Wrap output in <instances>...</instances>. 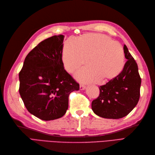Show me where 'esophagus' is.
I'll return each instance as SVG.
<instances>
[{"label":"esophagus","mask_w":155,"mask_h":155,"mask_svg":"<svg viewBox=\"0 0 155 155\" xmlns=\"http://www.w3.org/2000/svg\"><path fill=\"white\" fill-rule=\"evenodd\" d=\"M85 88H86V86L85 85L82 84H80V90H84Z\"/></svg>","instance_id":"esophagus-1"}]
</instances>
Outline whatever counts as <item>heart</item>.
Returning a JSON list of instances; mask_svg holds the SVG:
<instances>
[{
	"label": "heart",
	"instance_id": "heart-1",
	"mask_svg": "<svg viewBox=\"0 0 155 155\" xmlns=\"http://www.w3.org/2000/svg\"><path fill=\"white\" fill-rule=\"evenodd\" d=\"M62 59L65 69L74 73L84 65L90 67L79 71L77 77L82 82L111 81L124 68L125 56L120 44L104 35L87 33L77 41L70 38L64 42Z\"/></svg>",
	"mask_w": 155,
	"mask_h": 155
}]
</instances>
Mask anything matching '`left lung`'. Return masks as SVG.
Returning a JSON list of instances; mask_svg holds the SVG:
<instances>
[{
  "instance_id": "1",
  "label": "left lung",
  "mask_w": 155,
  "mask_h": 155,
  "mask_svg": "<svg viewBox=\"0 0 155 155\" xmlns=\"http://www.w3.org/2000/svg\"><path fill=\"white\" fill-rule=\"evenodd\" d=\"M127 59L117 77L99 86L100 95L92 102V109L97 116L118 119L124 117L136 106L140 97L141 79L137 63L124 46Z\"/></svg>"
}]
</instances>
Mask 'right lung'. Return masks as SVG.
I'll return each instance as SVG.
<instances>
[{
    "instance_id": "1",
    "label": "right lung",
    "mask_w": 155,
    "mask_h": 155,
    "mask_svg": "<svg viewBox=\"0 0 155 155\" xmlns=\"http://www.w3.org/2000/svg\"><path fill=\"white\" fill-rule=\"evenodd\" d=\"M64 35H54L40 42L26 56L19 73V92L25 107L43 120L62 117L69 96L79 84L67 72L62 61Z\"/></svg>"
}]
</instances>
